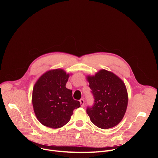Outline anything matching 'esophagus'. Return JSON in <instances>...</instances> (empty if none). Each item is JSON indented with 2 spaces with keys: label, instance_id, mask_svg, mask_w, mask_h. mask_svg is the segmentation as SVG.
Returning a JSON list of instances; mask_svg holds the SVG:
<instances>
[{
  "label": "esophagus",
  "instance_id": "esophagus-1",
  "mask_svg": "<svg viewBox=\"0 0 158 158\" xmlns=\"http://www.w3.org/2000/svg\"><path fill=\"white\" fill-rule=\"evenodd\" d=\"M79 102H80V104H81V107H83V106H84V100L81 99L79 101Z\"/></svg>",
  "mask_w": 158,
  "mask_h": 158
}]
</instances>
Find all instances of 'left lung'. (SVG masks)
<instances>
[{
  "instance_id": "left-lung-1",
  "label": "left lung",
  "mask_w": 158,
  "mask_h": 158,
  "mask_svg": "<svg viewBox=\"0 0 158 158\" xmlns=\"http://www.w3.org/2000/svg\"><path fill=\"white\" fill-rule=\"evenodd\" d=\"M87 81L92 90L94 104L86 112L97 127L107 129L117 126L126 113L128 95L124 82L113 73L99 70Z\"/></svg>"
}]
</instances>
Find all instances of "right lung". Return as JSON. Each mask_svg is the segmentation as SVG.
<instances>
[{
    "label": "right lung",
    "mask_w": 158,
    "mask_h": 158,
    "mask_svg": "<svg viewBox=\"0 0 158 158\" xmlns=\"http://www.w3.org/2000/svg\"><path fill=\"white\" fill-rule=\"evenodd\" d=\"M70 76L62 69L49 70L36 81L32 91V106L39 121L44 126L60 128L68 123L73 110L81 106L65 85Z\"/></svg>",
    "instance_id": "1"
}]
</instances>
